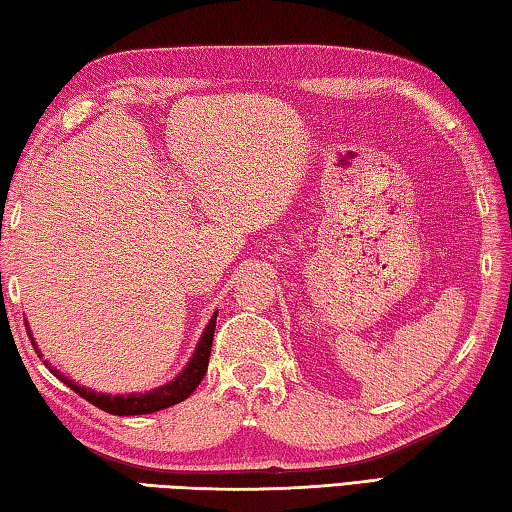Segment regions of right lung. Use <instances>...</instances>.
Segmentation results:
<instances>
[{"instance_id":"obj_1","label":"right lung","mask_w":512,"mask_h":512,"mask_svg":"<svg viewBox=\"0 0 512 512\" xmlns=\"http://www.w3.org/2000/svg\"><path fill=\"white\" fill-rule=\"evenodd\" d=\"M216 316H218V312L211 316L207 330L202 332L200 343L196 347L194 356H191L187 368L182 370L176 376V379L169 381L167 385H162V388L151 390V392L118 394V397H111V394H98L93 390H86V388H82V385H77L71 379H66L62 372H57L53 368H48V370H51L64 385H69L73 392L80 394L82 399H86L89 403H93L95 408H100V410L109 412V414H118V417H129V414H149V412L165 410L169 406H176V403H180V401H185L189 394L198 388L200 381L205 379L207 365H209V354H211V343H214ZM26 332H28V327H26ZM28 336H31V332H28ZM31 343L35 345L33 336H31ZM35 350H37V347H35ZM37 352H40V350H37ZM40 359H42V354H40Z\"/></svg>"}]
</instances>
